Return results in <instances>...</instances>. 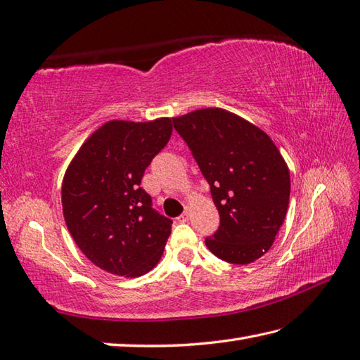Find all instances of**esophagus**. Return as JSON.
<instances>
[{
    "mask_svg": "<svg viewBox=\"0 0 360 360\" xmlns=\"http://www.w3.org/2000/svg\"><path fill=\"white\" fill-rule=\"evenodd\" d=\"M188 218H190V215H188V210H186L184 214H182V215H179L178 218H176V221H178V223H187V221H188Z\"/></svg>",
    "mask_w": 360,
    "mask_h": 360,
    "instance_id": "esophagus-1",
    "label": "esophagus"
}]
</instances>
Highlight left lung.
<instances>
[{"label": "left lung", "instance_id": "left-lung-1", "mask_svg": "<svg viewBox=\"0 0 360 360\" xmlns=\"http://www.w3.org/2000/svg\"><path fill=\"white\" fill-rule=\"evenodd\" d=\"M220 214L206 246L229 264L255 262L271 248L290 198V173L266 134L228 110L209 108L173 118Z\"/></svg>", "mask_w": 360, "mask_h": 360}]
</instances>
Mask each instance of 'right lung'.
Instances as JSON below:
<instances>
[{"mask_svg": "<svg viewBox=\"0 0 360 360\" xmlns=\"http://www.w3.org/2000/svg\"><path fill=\"white\" fill-rule=\"evenodd\" d=\"M172 131L170 118L112 120L91 134L67 168L62 182L67 228L104 271L142 276L162 257L173 221L153 209L140 182Z\"/></svg>", "mask_w": 360, "mask_h": 360, "instance_id": "1", "label": "right lung"}]
</instances>
